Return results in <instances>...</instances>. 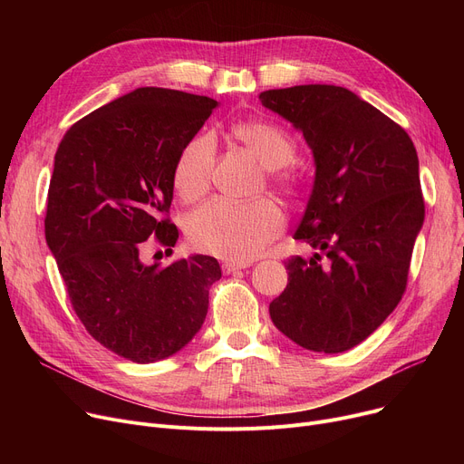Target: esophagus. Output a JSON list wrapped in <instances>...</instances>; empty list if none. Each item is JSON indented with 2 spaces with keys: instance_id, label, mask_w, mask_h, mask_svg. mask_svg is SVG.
I'll return each mask as SVG.
<instances>
[{
  "instance_id": "1",
  "label": "esophagus",
  "mask_w": 464,
  "mask_h": 464,
  "mask_svg": "<svg viewBox=\"0 0 464 464\" xmlns=\"http://www.w3.org/2000/svg\"><path fill=\"white\" fill-rule=\"evenodd\" d=\"M246 266H250L248 263H235V261H224L222 263V271L224 275H231V273H237V271H242L246 269Z\"/></svg>"
}]
</instances>
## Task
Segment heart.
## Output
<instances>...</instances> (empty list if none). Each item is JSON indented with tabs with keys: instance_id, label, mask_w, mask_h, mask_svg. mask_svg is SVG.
Here are the masks:
<instances>
[{
	"instance_id": "heart-1",
	"label": "heart",
	"mask_w": 464,
	"mask_h": 464,
	"mask_svg": "<svg viewBox=\"0 0 464 464\" xmlns=\"http://www.w3.org/2000/svg\"><path fill=\"white\" fill-rule=\"evenodd\" d=\"M231 133L266 169H282L294 160V140L271 121H240L231 128ZM212 165L214 142L208 137H198L184 146L173 170L175 189L184 201L203 198L210 184ZM282 229L284 216L269 199L252 203L214 199L186 219V235L195 248L237 263L257 257Z\"/></svg>"
}]
</instances>
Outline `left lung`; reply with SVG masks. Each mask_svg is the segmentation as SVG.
<instances>
[{"label": "left lung", "instance_id": "left-lung-1", "mask_svg": "<svg viewBox=\"0 0 464 464\" xmlns=\"http://www.w3.org/2000/svg\"><path fill=\"white\" fill-rule=\"evenodd\" d=\"M303 133L314 156L310 199L294 235L315 252L285 261L269 304L276 329L304 350L346 352L399 304L425 203L408 133L348 88L303 84L259 93Z\"/></svg>", "mask_w": 464, "mask_h": 464}]
</instances>
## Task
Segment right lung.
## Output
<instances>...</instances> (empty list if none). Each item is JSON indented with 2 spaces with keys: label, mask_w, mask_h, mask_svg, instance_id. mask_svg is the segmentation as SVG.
<instances>
[{
  "label": "right lung",
  "mask_w": 464,
  "mask_h": 464,
  "mask_svg": "<svg viewBox=\"0 0 464 464\" xmlns=\"http://www.w3.org/2000/svg\"><path fill=\"white\" fill-rule=\"evenodd\" d=\"M218 102L169 88H137L90 112L63 135L48 188L44 237L79 320L97 343L133 362L180 352L199 333L214 257L163 266L139 254L156 235L167 250L179 229L161 218L173 170Z\"/></svg>",
  "instance_id": "1"
}]
</instances>
